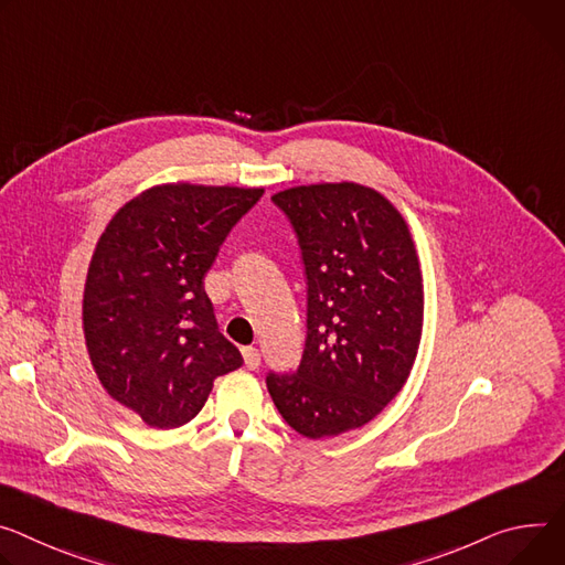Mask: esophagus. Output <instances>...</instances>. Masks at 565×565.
I'll use <instances>...</instances> for the list:
<instances>
[{
    "mask_svg": "<svg viewBox=\"0 0 565 565\" xmlns=\"http://www.w3.org/2000/svg\"><path fill=\"white\" fill-rule=\"evenodd\" d=\"M243 361H245V367H247V370H259V365H262V353L256 351L254 347H245V349H243Z\"/></svg>",
    "mask_w": 565,
    "mask_h": 565,
    "instance_id": "1",
    "label": "esophagus"
}]
</instances>
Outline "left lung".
<instances>
[{
	"mask_svg": "<svg viewBox=\"0 0 565 565\" xmlns=\"http://www.w3.org/2000/svg\"><path fill=\"white\" fill-rule=\"evenodd\" d=\"M273 202L295 227L309 284L295 374H268L286 424L309 439L370 424L401 392L422 342L424 277L405 218L372 186H290Z\"/></svg>",
	"mask_w": 565,
	"mask_h": 565,
	"instance_id": "obj_1",
	"label": "left lung"
}]
</instances>
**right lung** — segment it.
Here are the masks:
<instances>
[{
  "mask_svg": "<svg viewBox=\"0 0 565 565\" xmlns=\"http://www.w3.org/2000/svg\"><path fill=\"white\" fill-rule=\"evenodd\" d=\"M262 195V186H150L94 247L83 292L89 361L104 390L150 428L189 424L214 381L243 365L218 331L204 275Z\"/></svg>",
  "mask_w": 565,
  "mask_h": 565,
  "instance_id": "1",
  "label": "right lung"
}]
</instances>
